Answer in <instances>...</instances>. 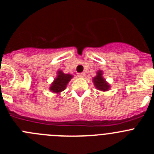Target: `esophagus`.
Listing matches in <instances>:
<instances>
[{"mask_svg": "<svg viewBox=\"0 0 154 154\" xmlns=\"http://www.w3.org/2000/svg\"><path fill=\"white\" fill-rule=\"evenodd\" d=\"M78 76H79V77H84V76H85V73H84V72L79 73Z\"/></svg>", "mask_w": 154, "mask_h": 154, "instance_id": "obj_1", "label": "esophagus"}]
</instances>
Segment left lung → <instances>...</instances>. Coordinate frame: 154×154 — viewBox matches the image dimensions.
Returning <instances> with one entry per match:
<instances>
[{
    "label": "left lung",
    "mask_w": 154,
    "mask_h": 154,
    "mask_svg": "<svg viewBox=\"0 0 154 154\" xmlns=\"http://www.w3.org/2000/svg\"><path fill=\"white\" fill-rule=\"evenodd\" d=\"M93 82L95 84V86L98 89L101 91H107L109 88V85L107 82H106L102 76V71H99L97 73V75L93 79Z\"/></svg>",
    "instance_id": "8db88e82"
}]
</instances>
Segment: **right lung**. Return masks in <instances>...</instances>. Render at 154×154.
Masks as SVG:
<instances>
[{
	"label": "right lung",
	"mask_w": 154,
	"mask_h": 154,
	"mask_svg": "<svg viewBox=\"0 0 154 154\" xmlns=\"http://www.w3.org/2000/svg\"><path fill=\"white\" fill-rule=\"evenodd\" d=\"M72 76L69 74H64L62 71H58V76L55 79L52 85L50 87V90L55 93H59L65 90V87Z\"/></svg>",
	"instance_id": "right-lung-1"
}]
</instances>
